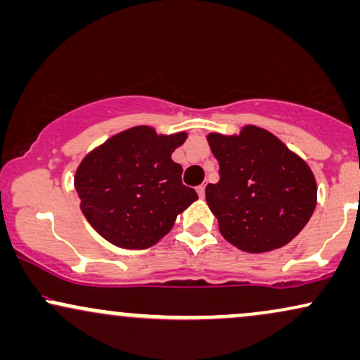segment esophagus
<instances>
[{"label":"esophagus","instance_id":"34e87169","mask_svg":"<svg viewBox=\"0 0 360 360\" xmlns=\"http://www.w3.org/2000/svg\"><path fill=\"white\" fill-rule=\"evenodd\" d=\"M205 188H206V184H201V186H198V189H196L198 196H200L201 200H203V198H205Z\"/></svg>","mask_w":360,"mask_h":360}]
</instances>
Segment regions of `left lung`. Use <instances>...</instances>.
<instances>
[{
  "instance_id": "left-lung-1",
  "label": "left lung",
  "mask_w": 360,
  "mask_h": 360,
  "mask_svg": "<svg viewBox=\"0 0 360 360\" xmlns=\"http://www.w3.org/2000/svg\"><path fill=\"white\" fill-rule=\"evenodd\" d=\"M220 181L206 186V203L226 242L262 254L288 245L316 206V179L298 154L266 128L206 135Z\"/></svg>"
}]
</instances>
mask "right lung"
<instances>
[{
	"mask_svg": "<svg viewBox=\"0 0 360 360\" xmlns=\"http://www.w3.org/2000/svg\"><path fill=\"white\" fill-rule=\"evenodd\" d=\"M186 139V131L164 135L139 125L86 154L74 186L82 214L103 238L140 250L171 232L177 214L198 200L181 181L183 167L171 159Z\"/></svg>",
	"mask_w": 360,
	"mask_h": 360,
	"instance_id": "1",
	"label": "right lung"
}]
</instances>
